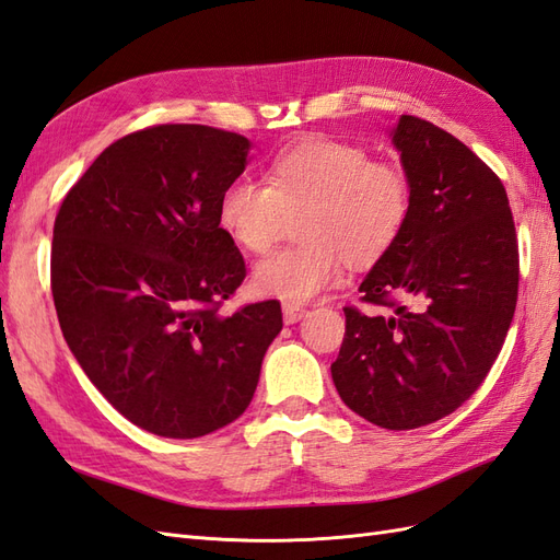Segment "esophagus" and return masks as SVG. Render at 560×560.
I'll return each instance as SVG.
<instances>
[{"instance_id": "esophagus-1", "label": "esophagus", "mask_w": 560, "mask_h": 560, "mask_svg": "<svg viewBox=\"0 0 560 560\" xmlns=\"http://www.w3.org/2000/svg\"><path fill=\"white\" fill-rule=\"evenodd\" d=\"M306 313H308V311H306L304 306H299V304H282V317H284L287 325L299 323L301 317H304Z\"/></svg>"}]
</instances>
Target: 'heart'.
<instances>
[{
  "label": "heart",
  "instance_id": "1",
  "mask_svg": "<svg viewBox=\"0 0 560 560\" xmlns=\"http://www.w3.org/2000/svg\"><path fill=\"white\" fill-rule=\"evenodd\" d=\"M410 180L362 145L313 136L273 158L266 186L235 180L221 192L219 225L249 254L278 243L298 217L301 243L254 268L256 292L304 304L341 280L343 261L365 268L396 245L410 217Z\"/></svg>",
  "mask_w": 560,
  "mask_h": 560
}]
</instances>
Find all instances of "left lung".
I'll use <instances>...</instances> for the list:
<instances>
[{
  "instance_id": "8db88e82",
  "label": "left lung",
  "mask_w": 560,
  "mask_h": 560,
  "mask_svg": "<svg viewBox=\"0 0 560 560\" xmlns=\"http://www.w3.org/2000/svg\"><path fill=\"white\" fill-rule=\"evenodd\" d=\"M390 141L410 217L358 290L388 313L343 308L331 380L355 415L407 431L455 412L488 376L516 311L518 243L502 180L459 139L400 115Z\"/></svg>"
}]
</instances>
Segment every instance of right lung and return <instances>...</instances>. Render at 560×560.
<instances>
[{
	"mask_svg": "<svg viewBox=\"0 0 560 560\" xmlns=\"http://www.w3.org/2000/svg\"><path fill=\"white\" fill-rule=\"evenodd\" d=\"M249 148L205 125L133 131L103 150L58 209L60 329L89 382L148 433L200 438L235 421L282 329L278 301L219 313L247 276L219 200Z\"/></svg>",
	"mask_w": 560,
	"mask_h": 560,
	"instance_id": "1",
	"label": "right lung"
}]
</instances>
